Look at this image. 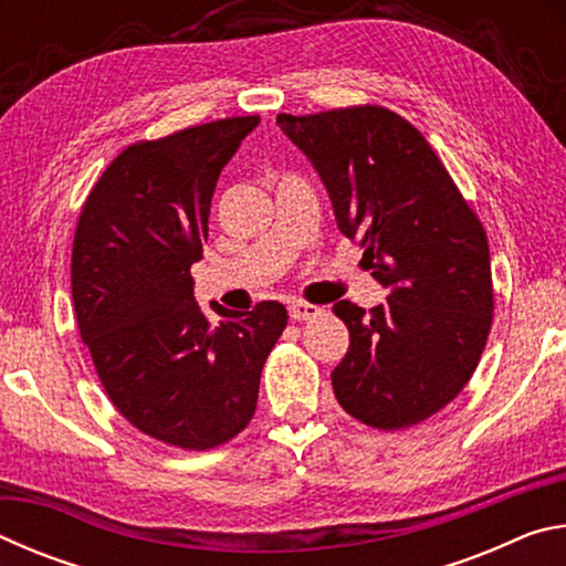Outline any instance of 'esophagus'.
<instances>
[{"mask_svg":"<svg viewBox=\"0 0 566 566\" xmlns=\"http://www.w3.org/2000/svg\"><path fill=\"white\" fill-rule=\"evenodd\" d=\"M322 314V306H317V304H310V302H290V317L294 319V322H304V319H314V317H319Z\"/></svg>","mask_w":566,"mask_h":566,"instance_id":"1","label":"esophagus"}]
</instances>
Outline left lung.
Wrapping results in <instances>:
<instances>
[{"mask_svg":"<svg viewBox=\"0 0 566 566\" xmlns=\"http://www.w3.org/2000/svg\"><path fill=\"white\" fill-rule=\"evenodd\" d=\"M317 169L344 237L387 286L375 310L342 300L349 352L332 371L347 415L405 429L447 407L472 379L492 327L490 244L421 132L385 107L280 114Z\"/></svg>","mask_w":566,"mask_h":566,"instance_id":"8db88e82","label":"left lung"}]
</instances>
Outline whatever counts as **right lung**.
<instances>
[{
  "instance_id": "obj_1",
  "label": "right lung",
  "mask_w": 566,
  "mask_h": 566,
  "mask_svg": "<svg viewBox=\"0 0 566 566\" xmlns=\"http://www.w3.org/2000/svg\"><path fill=\"white\" fill-rule=\"evenodd\" d=\"M260 117H229L137 142L104 169L80 214L72 300L82 342L119 415L159 442L205 452L256 409L280 302L232 312L195 302L217 179Z\"/></svg>"
}]
</instances>
